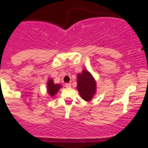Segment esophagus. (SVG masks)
Segmentation results:
<instances>
[{"mask_svg": "<svg viewBox=\"0 0 148 148\" xmlns=\"http://www.w3.org/2000/svg\"><path fill=\"white\" fill-rule=\"evenodd\" d=\"M65 86H66V88H70V87H71V84H70V83L66 84Z\"/></svg>", "mask_w": 148, "mask_h": 148, "instance_id": "esophagus-1", "label": "esophagus"}]
</instances>
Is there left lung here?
I'll return each instance as SVG.
<instances>
[{
  "label": "left lung",
  "mask_w": 148,
  "mask_h": 148,
  "mask_svg": "<svg viewBox=\"0 0 148 148\" xmlns=\"http://www.w3.org/2000/svg\"><path fill=\"white\" fill-rule=\"evenodd\" d=\"M77 89L83 99L90 101L96 92V82L90 73L84 70L77 76Z\"/></svg>",
  "instance_id": "left-lung-1"
}]
</instances>
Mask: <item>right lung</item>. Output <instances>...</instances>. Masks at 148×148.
Listing matches in <instances>:
<instances>
[{"label":"right lung","mask_w":148,"mask_h":148,"mask_svg":"<svg viewBox=\"0 0 148 148\" xmlns=\"http://www.w3.org/2000/svg\"><path fill=\"white\" fill-rule=\"evenodd\" d=\"M48 93L51 96H54L55 94L57 93L59 89H60L61 85L60 84H55L53 82V80L51 79L49 80L48 82Z\"/></svg>","instance_id":"obj_1"}]
</instances>
